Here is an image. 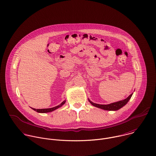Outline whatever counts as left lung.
Returning a JSON list of instances; mask_svg holds the SVG:
<instances>
[{
	"label": "left lung",
	"instance_id": "1",
	"mask_svg": "<svg viewBox=\"0 0 156 156\" xmlns=\"http://www.w3.org/2000/svg\"><path fill=\"white\" fill-rule=\"evenodd\" d=\"M132 93L131 94H130L125 99H123L122 101H119L116 102H114V103H112V104H107V105L98 104L93 103V102H91L90 100H88V101L93 106L96 107L98 108H102V109L105 110H117L121 108L122 107H123L124 105H125L127 103V102L129 101V99L132 97Z\"/></svg>",
	"mask_w": 156,
	"mask_h": 156
}]
</instances>
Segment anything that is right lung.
Masks as SVG:
<instances>
[{
  "label": "right lung",
  "instance_id": "add662e5",
  "mask_svg": "<svg viewBox=\"0 0 156 156\" xmlns=\"http://www.w3.org/2000/svg\"><path fill=\"white\" fill-rule=\"evenodd\" d=\"M65 103V101H64L63 102H62L60 105L56 106V107H52V108H42V109H36V108H32L33 110H34L35 111L38 112V113H48V112H52L54 110H55V109L59 108L60 107H61L62 105H63Z\"/></svg>",
  "mask_w": 156,
  "mask_h": 156
}]
</instances>
